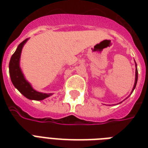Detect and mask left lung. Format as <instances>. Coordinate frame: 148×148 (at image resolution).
I'll return each mask as SVG.
<instances>
[{"label": "left lung", "mask_w": 148, "mask_h": 148, "mask_svg": "<svg viewBox=\"0 0 148 148\" xmlns=\"http://www.w3.org/2000/svg\"><path fill=\"white\" fill-rule=\"evenodd\" d=\"M136 63V62H135ZM135 82H134V88H133L132 92L134 91V90L135 89V87H136V85H137V78H138V72H137V64H136V74H135Z\"/></svg>", "instance_id": "obj_1"}]
</instances>
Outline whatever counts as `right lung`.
Instances as JSON below:
<instances>
[{
	"label": "right lung",
	"mask_w": 148,
	"mask_h": 148,
	"mask_svg": "<svg viewBox=\"0 0 148 148\" xmlns=\"http://www.w3.org/2000/svg\"><path fill=\"white\" fill-rule=\"evenodd\" d=\"M27 38L24 40L18 45L15 52L11 56L10 63H9V73H10V76H11V82L14 87L18 89V91L21 94H23L26 98L29 99L42 100V99L49 97V96H51V93H49V94L42 93V92H37L35 90H33L32 87L29 84V82H27L24 77V75L21 71L20 66H19L21 50H22L25 43L27 42Z\"/></svg>",
	"instance_id": "add662e5"
}]
</instances>
